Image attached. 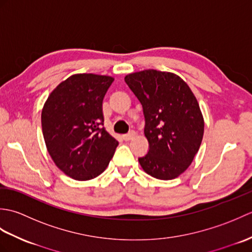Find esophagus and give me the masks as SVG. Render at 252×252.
Returning a JSON list of instances; mask_svg holds the SVG:
<instances>
[{
	"mask_svg": "<svg viewBox=\"0 0 252 252\" xmlns=\"http://www.w3.org/2000/svg\"><path fill=\"white\" fill-rule=\"evenodd\" d=\"M134 136H135V132H134V131H131V132L127 133V134L123 135L122 138H123V140H125V141H130V140H132V138L134 137Z\"/></svg>",
	"mask_w": 252,
	"mask_h": 252,
	"instance_id": "esophagus-1",
	"label": "esophagus"
}]
</instances>
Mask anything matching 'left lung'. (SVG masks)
I'll return each mask as SVG.
<instances>
[{"label": "left lung", "mask_w": 252, "mask_h": 252, "mask_svg": "<svg viewBox=\"0 0 252 252\" xmlns=\"http://www.w3.org/2000/svg\"><path fill=\"white\" fill-rule=\"evenodd\" d=\"M126 83L143 106L149 151L138 158L153 178L173 180L189 167L203 136L199 104L184 80L154 69L130 73Z\"/></svg>", "instance_id": "8db88e82"}]
</instances>
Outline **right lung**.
Here are the masks:
<instances>
[{
  "label": "right lung",
  "mask_w": 252,
  "mask_h": 252,
  "mask_svg": "<svg viewBox=\"0 0 252 252\" xmlns=\"http://www.w3.org/2000/svg\"><path fill=\"white\" fill-rule=\"evenodd\" d=\"M112 82L109 76L73 74L53 90L42 109L47 152L73 180L103 173L119 144L103 126V99Z\"/></svg>",
  "instance_id": "1"
}]
</instances>
